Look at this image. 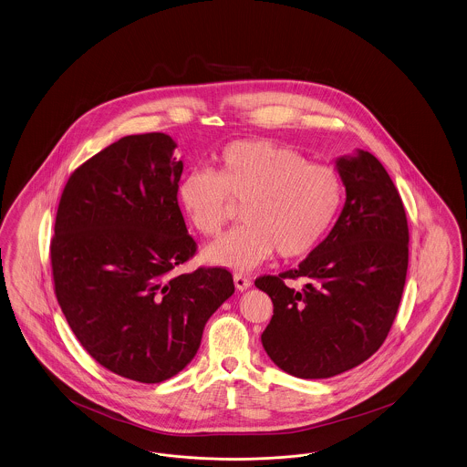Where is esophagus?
Segmentation results:
<instances>
[{
	"label": "esophagus",
	"mask_w": 467,
	"mask_h": 467,
	"mask_svg": "<svg viewBox=\"0 0 467 467\" xmlns=\"http://www.w3.org/2000/svg\"><path fill=\"white\" fill-rule=\"evenodd\" d=\"M234 285H236V288H238L240 292H244V290H248V288L252 286V281L248 280V278H244L243 275H234Z\"/></svg>",
	"instance_id": "esophagus-1"
}]
</instances>
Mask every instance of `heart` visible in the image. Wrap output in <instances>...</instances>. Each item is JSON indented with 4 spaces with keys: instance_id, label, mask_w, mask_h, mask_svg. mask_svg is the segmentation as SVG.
Instances as JSON below:
<instances>
[{
    "instance_id": "1",
    "label": "heart",
    "mask_w": 467,
    "mask_h": 467,
    "mask_svg": "<svg viewBox=\"0 0 467 467\" xmlns=\"http://www.w3.org/2000/svg\"><path fill=\"white\" fill-rule=\"evenodd\" d=\"M179 200L206 236L221 233L233 202L244 203V224L203 248V261L243 273L275 250L283 259L309 254L336 219L342 181L334 168L307 163L297 150L267 140H238L217 156L215 171H187Z\"/></svg>"
}]
</instances>
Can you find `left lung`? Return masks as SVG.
I'll return each instance as SVG.
<instances>
[{"label": "left lung", "mask_w": 467, "mask_h": 467, "mask_svg": "<svg viewBox=\"0 0 467 467\" xmlns=\"http://www.w3.org/2000/svg\"><path fill=\"white\" fill-rule=\"evenodd\" d=\"M346 202L328 236L280 276H262L275 315L262 346L283 372L328 379L351 370L391 330L409 267V225L389 173L368 150L336 160ZM306 277L300 290L283 279Z\"/></svg>", "instance_id": "1"}]
</instances>
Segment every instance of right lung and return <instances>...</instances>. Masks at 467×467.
Returning a JSON list of instances; mask_svg holds the SVG:
<instances>
[{
	"label": "right lung",
	"instance_id": "right-lung-1",
	"mask_svg": "<svg viewBox=\"0 0 467 467\" xmlns=\"http://www.w3.org/2000/svg\"><path fill=\"white\" fill-rule=\"evenodd\" d=\"M175 148L167 133H144L95 154L64 187L52 240L57 300L78 340L144 384L184 370L234 294L221 267L175 273L196 252L177 203Z\"/></svg>",
	"mask_w": 467,
	"mask_h": 467
}]
</instances>
